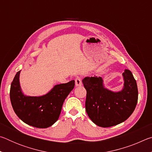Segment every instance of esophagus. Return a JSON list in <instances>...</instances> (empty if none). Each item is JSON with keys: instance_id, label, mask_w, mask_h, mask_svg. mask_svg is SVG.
<instances>
[{"instance_id": "esophagus-1", "label": "esophagus", "mask_w": 152, "mask_h": 152, "mask_svg": "<svg viewBox=\"0 0 152 152\" xmlns=\"http://www.w3.org/2000/svg\"><path fill=\"white\" fill-rule=\"evenodd\" d=\"M75 84H76V86H81L82 85V80L80 78H76L75 79Z\"/></svg>"}]
</instances>
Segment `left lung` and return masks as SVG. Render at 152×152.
<instances>
[{"mask_svg":"<svg viewBox=\"0 0 152 152\" xmlns=\"http://www.w3.org/2000/svg\"><path fill=\"white\" fill-rule=\"evenodd\" d=\"M123 88L114 92L105 88L101 77H85L82 83L86 90V111L99 127H109L127 120L134 111L138 99L137 82L132 72L123 73Z\"/></svg>","mask_w":152,"mask_h":152,"instance_id":"1","label":"left lung"}]
</instances>
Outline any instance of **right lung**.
Instances as JSON below:
<instances>
[{
	"instance_id": "obj_1",
	"label": "right lung",
	"mask_w": 152,
	"mask_h": 152,
	"mask_svg": "<svg viewBox=\"0 0 152 152\" xmlns=\"http://www.w3.org/2000/svg\"><path fill=\"white\" fill-rule=\"evenodd\" d=\"M20 70L16 74L10 90V99L16 115L26 124L48 128L55 123L66 98L72 91L75 81L55 85L48 93L39 96L25 95L20 85Z\"/></svg>"
}]
</instances>
